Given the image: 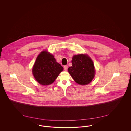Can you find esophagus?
I'll use <instances>...</instances> for the list:
<instances>
[{
	"mask_svg": "<svg viewBox=\"0 0 131 131\" xmlns=\"http://www.w3.org/2000/svg\"><path fill=\"white\" fill-rule=\"evenodd\" d=\"M64 69L65 71H67L68 69V66L67 65H65L64 66Z\"/></svg>",
	"mask_w": 131,
	"mask_h": 131,
	"instance_id": "esophagus-1",
	"label": "esophagus"
}]
</instances>
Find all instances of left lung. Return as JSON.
Returning <instances> with one entry per match:
<instances>
[{"instance_id": "left-lung-1", "label": "left lung", "mask_w": 131, "mask_h": 131, "mask_svg": "<svg viewBox=\"0 0 131 131\" xmlns=\"http://www.w3.org/2000/svg\"><path fill=\"white\" fill-rule=\"evenodd\" d=\"M72 66L68 72L75 82L80 85H87L93 79L95 74L93 61L87 54H80L72 58Z\"/></svg>"}]
</instances>
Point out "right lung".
Returning <instances> with one entry per match:
<instances>
[{
	"mask_svg": "<svg viewBox=\"0 0 131 131\" xmlns=\"http://www.w3.org/2000/svg\"><path fill=\"white\" fill-rule=\"evenodd\" d=\"M63 70L54 56L47 51H42L37 56L32 68V74L39 83L49 85L56 80Z\"/></svg>",
	"mask_w": 131,
	"mask_h": 131,
	"instance_id": "right-lung-1",
	"label": "right lung"
}]
</instances>
